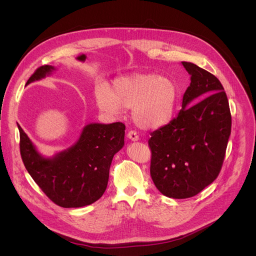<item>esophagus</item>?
I'll use <instances>...</instances> for the list:
<instances>
[{"label": "esophagus", "mask_w": 256, "mask_h": 256, "mask_svg": "<svg viewBox=\"0 0 256 256\" xmlns=\"http://www.w3.org/2000/svg\"><path fill=\"white\" fill-rule=\"evenodd\" d=\"M128 138L132 141H138L139 140V136L137 135V132H134V130H130L128 132Z\"/></svg>", "instance_id": "34e87169"}]
</instances>
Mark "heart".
Wrapping results in <instances>:
<instances>
[{
	"label": "heart",
	"instance_id": "obj_1",
	"mask_svg": "<svg viewBox=\"0 0 256 256\" xmlns=\"http://www.w3.org/2000/svg\"><path fill=\"white\" fill-rule=\"evenodd\" d=\"M98 109L118 116L132 109V119L145 130H158L171 122L180 102V88L171 78L156 74H134L115 78L111 87L100 84L96 89Z\"/></svg>",
	"mask_w": 256,
	"mask_h": 256
}]
</instances>
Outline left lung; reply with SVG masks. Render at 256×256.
<instances>
[{"mask_svg": "<svg viewBox=\"0 0 256 256\" xmlns=\"http://www.w3.org/2000/svg\"><path fill=\"white\" fill-rule=\"evenodd\" d=\"M182 64L191 76L182 109L148 140L152 178L160 193L174 199L193 197L217 178L232 132L220 80L194 63Z\"/></svg>", "mask_w": 256, "mask_h": 256, "instance_id": "1", "label": "left lung"}]
</instances>
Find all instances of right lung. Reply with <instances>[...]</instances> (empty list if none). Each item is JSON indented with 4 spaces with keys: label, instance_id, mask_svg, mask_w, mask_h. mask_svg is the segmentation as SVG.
Returning <instances> with one entry per match:
<instances>
[{
    "label": "right lung",
    "instance_id": "add662e5",
    "mask_svg": "<svg viewBox=\"0 0 256 256\" xmlns=\"http://www.w3.org/2000/svg\"><path fill=\"white\" fill-rule=\"evenodd\" d=\"M55 70L52 65L39 67L26 85L50 76ZM18 128L24 165L54 204L66 208H82L102 196L113 156L124 145V124H88L74 145L52 156L40 154L20 124Z\"/></svg>",
    "mask_w": 256,
    "mask_h": 256
}]
</instances>
